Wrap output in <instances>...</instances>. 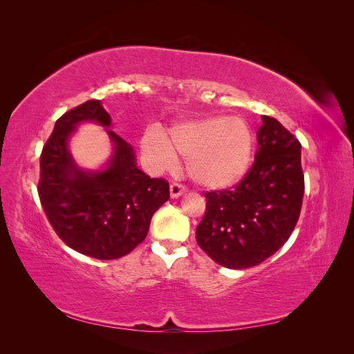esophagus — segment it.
I'll list each match as a JSON object with an SVG mask.
<instances>
[{
	"label": "esophagus",
	"mask_w": 354,
	"mask_h": 354,
	"mask_svg": "<svg viewBox=\"0 0 354 354\" xmlns=\"http://www.w3.org/2000/svg\"><path fill=\"white\" fill-rule=\"evenodd\" d=\"M186 192V187L180 183H171L169 186V195L171 198H178Z\"/></svg>",
	"instance_id": "1"
}]
</instances>
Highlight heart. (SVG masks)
I'll return each instance as SVG.
<instances>
[{
    "instance_id": "heart-1",
    "label": "heart",
    "mask_w": 354,
    "mask_h": 354,
    "mask_svg": "<svg viewBox=\"0 0 354 354\" xmlns=\"http://www.w3.org/2000/svg\"><path fill=\"white\" fill-rule=\"evenodd\" d=\"M143 151L162 169L176 165V152L187 159V171L198 185L226 189L243 178L254 153V136L241 118L212 116L174 127L169 143L156 131L147 133Z\"/></svg>"
}]
</instances>
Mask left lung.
<instances>
[{"label": "left lung", "instance_id": "left-lung-1", "mask_svg": "<svg viewBox=\"0 0 354 354\" xmlns=\"http://www.w3.org/2000/svg\"><path fill=\"white\" fill-rule=\"evenodd\" d=\"M255 160L232 189L205 194V216L196 242L227 269H248L289 239L304 195L301 145L270 116H261Z\"/></svg>", "mask_w": 354, "mask_h": 354}]
</instances>
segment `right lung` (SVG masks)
Wrapping results in <instances>:
<instances>
[{"instance_id":"1","label":"right lung","mask_w":354,"mask_h":354,"mask_svg":"<svg viewBox=\"0 0 354 354\" xmlns=\"http://www.w3.org/2000/svg\"><path fill=\"white\" fill-rule=\"evenodd\" d=\"M82 121L109 127L111 116L93 99L59 118L41 152L39 201L72 250L99 260L121 259L145 241L155 211L169 199V186L138 169L133 147L111 130L106 131L115 147L108 167L78 168L68 140Z\"/></svg>"}]
</instances>
